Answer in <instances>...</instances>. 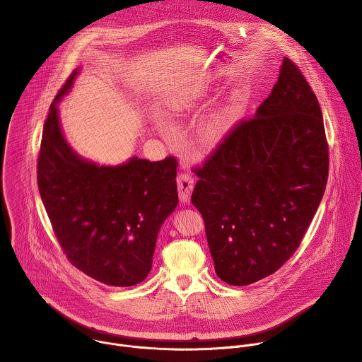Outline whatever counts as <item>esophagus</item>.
I'll list each match as a JSON object with an SVG mask.
<instances>
[{"label": "esophagus", "mask_w": 362, "mask_h": 362, "mask_svg": "<svg viewBox=\"0 0 362 362\" xmlns=\"http://www.w3.org/2000/svg\"><path fill=\"white\" fill-rule=\"evenodd\" d=\"M194 187V179L190 173L182 172L177 175V192L182 202H189Z\"/></svg>", "instance_id": "obj_1"}]
</instances>
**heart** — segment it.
Listing matches in <instances>:
<instances>
[{"mask_svg": "<svg viewBox=\"0 0 362 362\" xmlns=\"http://www.w3.org/2000/svg\"><path fill=\"white\" fill-rule=\"evenodd\" d=\"M196 94H199V93H202V88H199V90H196L194 91ZM172 110L173 112H180V110H183V105H182V103H173V106H172Z\"/></svg>", "mask_w": 362, "mask_h": 362, "instance_id": "heart-1", "label": "heart"}]
</instances>
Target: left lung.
<instances>
[{"label":"left lung","instance_id":"8db88e82","mask_svg":"<svg viewBox=\"0 0 362 362\" xmlns=\"http://www.w3.org/2000/svg\"><path fill=\"white\" fill-rule=\"evenodd\" d=\"M318 98L284 59L278 83L202 166L192 203L204 221L216 275L245 286L276 272L299 247L328 180Z\"/></svg>","mask_w":362,"mask_h":362}]
</instances>
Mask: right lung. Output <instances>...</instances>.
I'll list each match as a JSON object with an SVG mask.
<instances>
[{"mask_svg": "<svg viewBox=\"0 0 362 362\" xmlns=\"http://www.w3.org/2000/svg\"><path fill=\"white\" fill-rule=\"evenodd\" d=\"M49 106L37 160V183L54 235L73 267L112 286H133L148 275L158 233L177 206L175 156L160 162L133 158L97 166L64 140L57 103Z\"/></svg>", "mask_w": 362, "mask_h": 362, "instance_id": "add662e5", "label": "right lung"}]
</instances>
